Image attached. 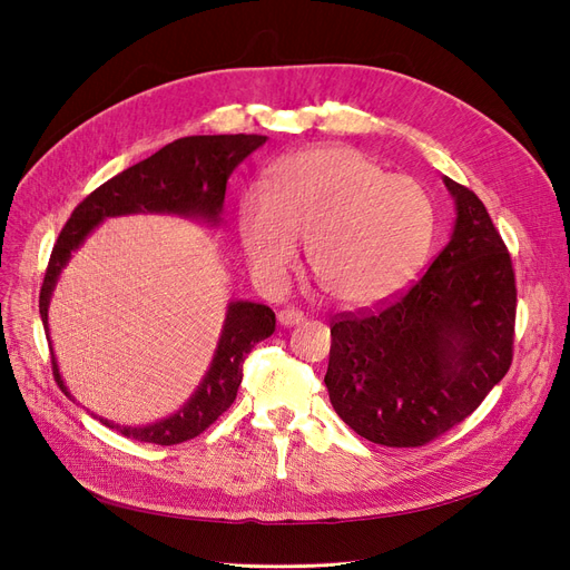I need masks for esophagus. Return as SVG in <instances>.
I'll use <instances>...</instances> for the list:
<instances>
[{"label":"esophagus","instance_id":"34e87169","mask_svg":"<svg viewBox=\"0 0 570 570\" xmlns=\"http://www.w3.org/2000/svg\"><path fill=\"white\" fill-rule=\"evenodd\" d=\"M304 321V314L297 312V308H281L278 312V325L281 327H292V325H299Z\"/></svg>","mask_w":570,"mask_h":570}]
</instances>
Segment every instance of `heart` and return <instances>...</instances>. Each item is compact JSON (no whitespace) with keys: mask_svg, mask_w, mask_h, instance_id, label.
Segmentation results:
<instances>
[{"mask_svg":"<svg viewBox=\"0 0 570 570\" xmlns=\"http://www.w3.org/2000/svg\"><path fill=\"white\" fill-rule=\"evenodd\" d=\"M237 235L266 285H281L306 245L308 268L327 295L371 306L416 278L433 247L435 206L419 180L385 174L354 147L323 145L278 161L271 193H243Z\"/></svg>","mask_w":570,"mask_h":570,"instance_id":"b5f03b06","label":"heart"}]
</instances>
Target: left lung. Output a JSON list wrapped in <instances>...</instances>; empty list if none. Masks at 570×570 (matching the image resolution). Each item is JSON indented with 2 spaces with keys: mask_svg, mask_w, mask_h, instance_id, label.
<instances>
[{
  "mask_svg": "<svg viewBox=\"0 0 570 570\" xmlns=\"http://www.w3.org/2000/svg\"><path fill=\"white\" fill-rule=\"evenodd\" d=\"M450 243L404 297L333 323L325 387L337 416L383 446H421L480 406L511 366L515 281L494 223L469 187Z\"/></svg>",
  "mask_w": 570,
  "mask_h": 570,
  "instance_id": "1",
  "label": "left lung"
}]
</instances>
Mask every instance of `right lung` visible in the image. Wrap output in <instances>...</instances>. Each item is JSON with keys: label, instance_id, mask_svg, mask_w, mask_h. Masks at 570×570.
Here are the masks:
<instances>
[{"label": "right lung", "instance_id": "right-lung-1", "mask_svg": "<svg viewBox=\"0 0 570 570\" xmlns=\"http://www.w3.org/2000/svg\"><path fill=\"white\" fill-rule=\"evenodd\" d=\"M266 140V135L183 137V140L166 145L157 154H151L149 159L126 168L124 174L99 185L92 195L76 206L55 249H51L40 292V316L49 340L51 366H55V377L66 396H71V392L63 383L55 347H51L49 302L61 278V271L71 262V256L101 223L116 216L174 214L206 223L209 228H218L223 223L228 178ZM273 331L275 314L266 304L230 299L212 364L206 368L197 390L189 394V400L176 413L147 425H118L101 416L99 423L116 428L120 435L151 444H178L197 438L223 411L230 409L237 387L243 383V364L247 354L256 342L271 337Z\"/></svg>", "mask_w": 570, "mask_h": 570}]
</instances>
